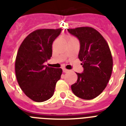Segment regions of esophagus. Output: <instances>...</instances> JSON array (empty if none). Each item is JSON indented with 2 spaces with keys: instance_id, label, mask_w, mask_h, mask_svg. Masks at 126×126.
<instances>
[{
  "instance_id": "obj_1",
  "label": "esophagus",
  "mask_w": 126,
  "mask_h": 126,
  "mask_svg": "<svg viewBox=\"0 0 126 126\" xmlns=\"http://www.w3.org/2000/svg\"><path fill=\"white\" fill-rule=\"evenodd\" d=\"M62 70H63V72H64V73H67V72H69V70L65 68H63Z\"/></svg>"
}]
</instances>
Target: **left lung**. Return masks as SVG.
Instances as JSON below:
<instances>
[{"label": "left lung", "mask_w": 126, "mask_h": 126, "mask_svg": "<svg viewBox=\"0 0 126 126\" xmlns=\"http://www.w3.org/2000/svg\"><path fill=\"white\" fill-rule=\"evenodd\" d=\"M79 39V59L84 71L77 73L78 79L71 90L78 97L92 100L102 93L110 78L113 59L107 42L93 28L85 26L67 29Z\"/></svg>", "instance_id": "8db88e82"}]
</instances>
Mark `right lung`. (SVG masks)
<instances>
[{"mask_svg": "<svg viewBox=\"0 0 126 126\" xmlns=\"http://www.w3.org/2000/svg\"><path fill=\"white\" fill-rule=\"evenodd\" d=\"M61 30H35L24 38L17 51L15 61L17 83L24 94L34 102L50 98L61 79L62 69L47 67L44 62L52 57V43Z\"/></svg>", "mask_w": 126, "mask_h": 126, "instance_id": "obj_1", "label": "right lung"}]
</instances>
